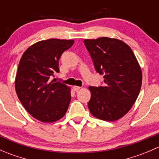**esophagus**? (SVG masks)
<instances>
[{
	"label": "esophagus",
	"instance_id": "obj_1",
	"mask_svg": "<svg viewBox=\"0 0 159 159\" xmlns=\"http://www.w3.org/2000/svg\"><path fill=\"white\" fill-rule=\"evenodd\" d=\"M80 89H81V87H79V86H74L73 87L74 91H78V90H80Z\"/></svg>",
	"mask_w": 159,
	"mask_h": 159
}]
</instances>
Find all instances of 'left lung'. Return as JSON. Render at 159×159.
I'll return each mask as SVG.
<instances>
[{"label": "left lung", "instance_id": "obj_1", "mask_svg": "<svg viewBox=\"0 0 159 159\" xmlns=\"http://www.w3.org/2000/svg\"><path fill=\"white\" fill-rule=\"evenodd\" d=\"M94 68L104 75L103 86L91 87L88 106L93 116L114 121L122 118L135 102L142 82L140 65L131 48L115 38L85 39Z\"/></svg>", "mask_w": 159, "mask_h": 159}]
</instances>
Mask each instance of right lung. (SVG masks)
I'll use <instances>...</instances> for the list:
<instances>
[{
	"instance_id": "right-lung-1",
	"label": "right lung",
	"mask_w": 159,
	"mask_h": 159,
	"mask_svg": "<svg viewBox=\"0 0 159 159\" xmlns=\"http://www.w3.org/2000/svg\"><path fill=\"white\" fill-rule=\"evenodd\" d=\"M74 40L48 39L30 46L22 55L15 78V90L27 111L42 122L50 123L65 116L71 99L70 89L50 78L59 72L62 53Z\"/></svg>"
}]
</instances>
